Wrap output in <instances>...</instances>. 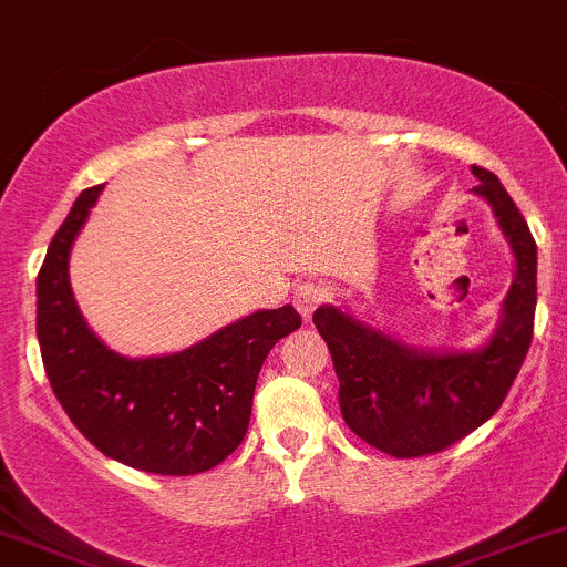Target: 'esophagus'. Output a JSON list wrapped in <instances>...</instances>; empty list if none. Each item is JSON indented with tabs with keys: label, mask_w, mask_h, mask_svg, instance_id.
Instances as JSON below:
<instances>
[{
	"label": "esophagus",
	"mask_w": 567,
	"mask_h": 567,
	"mask_svg": "<svg viewBox=\"0 0 567 567\" xmlns=\"http://www.w3.org/2000/svg\"><path fill=\"white\" fill-rule=\"evenodd\" d=\"M326 299H329V290H326L323 285H318V282H305L299 290H296L293 305H296V310L301 312V318L307 320V318L312 316V312H316V307L323 305Z\"/></svg>",
	"instance_id": "34e87169"
}]
</instances>
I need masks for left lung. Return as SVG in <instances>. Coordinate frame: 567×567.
Returning a JSON list of instances; mask_svg holds the SVG:
<instances>
[{
	"label": "left lung",
	"instance_id": "8db88e82",
	"mask_svg": "<svg viewBox=\"0 0 567 567\" xmlns=\"http://www.w3.org/2000/svg\"><path fill=\"white\" fill-rule=\"evenodd\" d=\"M477 197L513 251L516 274L488 342L472 351L411 346L370 326L348 307L320 305L312 323L340 379V411L362 442L394 458H420L472 433L511 392L532 342L537 305V247L499 177L472 167Z\"/></svg>",
	"mask_w": 567,
	"mask_h": 567
}]
</instances>
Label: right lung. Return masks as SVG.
<instances>
[{"label":"right lung","instance_id":"add662e5","mask_svg":"<svg viewBox=\"0 0 567 567\" xmlns=\"http://www.w3.org/2000/svg\"><path fill=\"white\" fill-rule=\"evenodd\" d=\"M104 186L84 188L38 274V342L56 400L106 458L151 474H197L244 442L257 373L301 326L290 305L257 310L164 357L131 359L95 337L68 277L76 236Z\"/></svg>","mask_w":567,"mask_h":567}]
</instances>
